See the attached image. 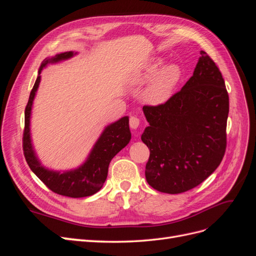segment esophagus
<instances>
[{"mask_svg":"<svg viewBox=\"0 0 256 256\" xmlns=\"http://www.w3.org/2000/svg\"><path fill=\"white\" fill-rule=\"evenodd\" d=\"M129 125H130V128L131 129H136L138 127V125H140V120H138V118H136V116H131L130 118V120H129Z\"/></svg>","mask_w":256,"mask_h":256,"instance_id":"obj_1","label":"esophagus"}]
</instances>
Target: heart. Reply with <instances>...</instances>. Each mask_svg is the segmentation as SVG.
I'll list each match as a JSON object with an SVG mask.
<instances>
[{"mask_svg":"<svg viewBox=\"0 0 256 256\" xmlns=\"http://www.w3.org/2000/svg\"><path fill=\"white\" fill-rule=\"evenodd\" d=\"M164 58H152L131 78V83L138 86L150 82L142 95L144 102L150 106H158L166 104L182 78V68L180 64L168 63L164 66Z\"/></svg>","mask_w":256,"mask_h":256,"instance_id":"1","label":"heart"}]
</instances>
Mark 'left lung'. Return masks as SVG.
<instances>
[{
    "label": "left lung",
    "mask_w": 256,
    "mask_h": 256,
    "mask_svg": "<svg viewBox=\"0 0 256 256\" xmlns=\"http://www.w3.org/2000/svg\"><path fill=\"white\" fill-rule=\"evenodd\" d=\"M150 126L145 177L157 191L177 194L203 182L226 148L228 95L214 62L200 51L193 76L168 102L143 106Z\"/></svg>",
    "instance_id": "left-lung-1"
}]
</instances>
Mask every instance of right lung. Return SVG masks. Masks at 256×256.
Listing matches in <instances>:
<instances>
[{"label": "right lung", "mask_w": 256, "mask_h": 256, "mask_svg": "<svg viewBox=\"0 0 256 256\" xmlns=\"http://www.w3.org/2000/svg\"><path fill=\"white\" fill-rule=\"evenodd\" d=\"M76 56V52L67 51L46 58L38 70L32 92L24 112V134H23V152L30 168L53 192L69 198H84L95 194L106 180L109 164L116 154L120 152L131 140L129 118L124 116L108 125L92 146L83 164L67 171H54L42 164L38 159L30 138V115L34 99L42 80V69L51 64L60 63Z\"/></svg>", "instance_id": "1"}]
</instances>
